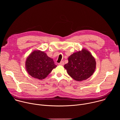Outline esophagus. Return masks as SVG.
<instances>
[{"label":"esophagus","mask_w":120,"mask_h":120,"mask_svg":"<svg viewBox=\"0 0 120 120\" xmlns=\"http://www.w3.org/2000/svg\"><path fill=\"white\" fill-rule=\"evenodd\" d=\"M58 64H59V65H63L64 64V62L63 61H61L60 63H59Z\"/></svg>","instance_id":"34e87169"}]
</instances>
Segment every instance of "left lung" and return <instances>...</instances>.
<instances>
[{
    "instance_id": "obj_1",
    "label": "left lung",
    "mask_w": 120,
    "mask_h": 120,
    "mask_svg": "<svg viewBox=\"0 0 120 120\" xmlns=\"http://www.w3.org/2000/svg\"><path fill=\"white\" fill-rule=\"evenodd\" d=\"M64 67L72 78L81 81L88 79L93 74L96 62L89 51L83 49L71 55Z\"/></svg>"
}]
</instances>
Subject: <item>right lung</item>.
Returning a JSON list of instances; mask_svg holds the SVG:
<instances>
[{
    "mask_svg": "<svg viewBox=\"0 0 120 120\" xmlns=\"http://www.w3.org/2000/svg\"><path fill=\"white\" fill-rule=\"evenodd\" d=\"M53 60L44 52L35 51L27 58L26 67L33 77L42 80L45 78L56 67Z\"/></svg>",
    "mask_w": 120,
    "mask_h": 120,
    "instance_id": "right-lung-1",
    "label": "right lung"
}]
</instances>
